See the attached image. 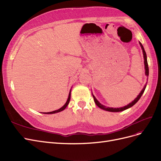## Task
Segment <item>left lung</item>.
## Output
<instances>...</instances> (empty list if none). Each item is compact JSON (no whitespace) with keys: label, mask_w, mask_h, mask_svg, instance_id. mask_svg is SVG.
I'll use <instances>...</instances> for the list:
<instances>
[{"label":"left lung","mask_w":161,"mask_h":161,"mask_svg":"<svg viewBox=\"0 0 161 161\" xmlns=\"http://www.w3.org/2000/svg\"><path fill=\"white\" fill-rule=\"evenodd\" d=\"M139 44L140 45H141V49L142 50V53H143V57H144V69H145V75H146L147 76H148V74H149V71H148V62H147V54H146V52H145L144 51V49L143 47V46L142 45V43L141 42H139ZM147 87V84L146 85L144 86V87H143V89L142 90V91L141 92V93L138 95V96L134 99L131 103H130L129 104L124 106V107H121V108H110V107H107V106H103L102 104H101V103L98 102V100L96 99V97L93 95L92 94V96H93V97H94V102L96 103V104L100 108L102 109V110H106V111H108V112H122V111H124L126 110V109H128L130 108H131L132 106H133L135 103L139 100L140 98L141 97L142 95L143 94V93L145 90V88H146Z\"/></svg>","instance_id":"obj_1"}]
</instances>
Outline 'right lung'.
<instances>
[{
  "mask_svg": "<svg viewBox=\"0 0 161 161\" xmlns=\"http://www.w3.org/2000/svg\"><path fill=\"white\" fill-rule=\"evenodd\" d=\"M71 90H70V92H69V96H68V98H67V102H65V104H64L63 106H62L61 108L58 109V110H57L53 111V112H43V114H51L58 113V112H61V111H63L64 110H65V109L66 108V107L67 106V105L69 104V101H70V98H71Z\"/></svg>",
  "mask_w": 161,
  "mask_h": 161,
  "instance_id": "1",
  "label": "right lung"
}]
</instances>
